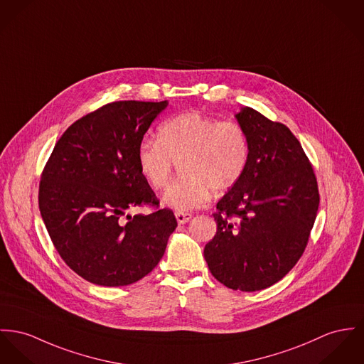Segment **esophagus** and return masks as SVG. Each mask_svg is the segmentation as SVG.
Returning a JSON list of instances; mask_svg holds the SVG:
<instances>
[{
    "label": "esophagus",
    "mask_w": 364,
    "mask_h": 364,
    "mask_svg": "<svg viewBox=\"0 0 364 364\" xmlns=\"http://www.w3.org/2000/svg\"><path fill=\"white\" fill-rule=\"evenodd\" d=\"M193 218L191 213H184V212H177L176 213V219H177V223L186 224L187 222H190Z\"/></svg>",
    "instance_id": "esophagus-1"
}]
</instances>
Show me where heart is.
<instances>
[{"label": "heart", "mask_w": 364, "mask_h": 364, "mask_svg": "<svg viewBox=\"0 0 364 364\" xmlns=\"http://www.w3.org/2000/svg\"><path fill=\"white\" fill-rule=\"evenodd\" d=\"M250 159V140L241 124L198 112L180 113L164 122L156 141H142L137 151L141 176L154 190H164L174 164L183 177L164 194V203L187 212L205 206L212 191L232 188Z\"/></svg>", "instance_id": "heart-1"}]
</instances>
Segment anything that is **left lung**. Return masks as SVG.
I'll list each match as a JSON object with an SVG mask.
<instances>
[{
	"instance_id": "obj_1",
	"label": "left lung",
	"mask_w": 364,
	"mask_h": 364,
	"mask_svg": "<svg viewBox=\"0 0 364 364\" xmlns=\"http://www.w3.org/2000/svg\"><path fill=\"white\" fill-rule=\"evenodd\" d=\"M250 140L240 181L218 202V231L203 256L213 277L253 292L280 281L299 260L318 209L313 168L298 139L245 107L235 114Z\"/></svg>"
}]
</instances>
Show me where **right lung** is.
Masks as SVG:
<instances>
[{
    "instance_id": "add662e5",
    "label": "right lung",
    "mask_w": 364,
    "mask_h": 364,
    "mask_svg": "<svg viewBox=\"0 0 364 364\" xmlns=\"http://www.w3.org/2000/svg\"><path fill=\"white\" fill-rule=\"evenodd\" d=\"M168 101H117L76 120L43 170L38 206L56 251L84 280L123 287L162 259L177 222L141 176L137 151ZM149 204V215L130 217Z\"/></svg>"
}]
</instances>
